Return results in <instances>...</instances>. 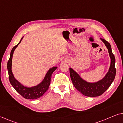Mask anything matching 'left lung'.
Returning a JSON list of instances; mask_svg holds the SVG:
<instances>
[{
    "mask_svg": "<svg viewBox=\"0 0 123 123\" xmlns=\"http://www.w3.org/2000/svg\"><path fill=\"white\" fill-rule=\"evenodd\" d=\"M108 49L111 62L110 68L102 80L95 83H90L83 80L76 72L71 68H69L70 76L75 88L86 96L96 97L101 95L111 85L116 74L115 67V59L112 52L111 47L106 40L101 38Z\"/></svg>",
    "mask_w": 123,
    "mask_h": 123,
    "instance_id": "1",
    "label": "left lung"
}]
</instances>
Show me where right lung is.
<instances>
[{"mask_svg":"<svg viewBox=\"0 0 123 123\" xmlns=\"http://www.w3.org/2000/svg\"><path fill=\"white\" fill-rule=\"evenodd\" d=\"M22 38L23 37L21 38V41L17 45L13 47V48L11 50V54H10V58L7 64L9 80L12 86L14 87L16 91L18 93H19L22 96L26 99L33 100V99H37L42 96L48 90L50 85V82H51L52 74L56 69L57 67H54L53 68H50L47 72L43 81L37 86H35L32 87H27L22 85L20 82L16 80L14 75H13V72L12 71V62L13 53H14L16 48L21 42Z\"/></svg>","mask_w":123,"mask_h":123,"instance_id":"obj_1","label":"right lung"}]
</instances>
